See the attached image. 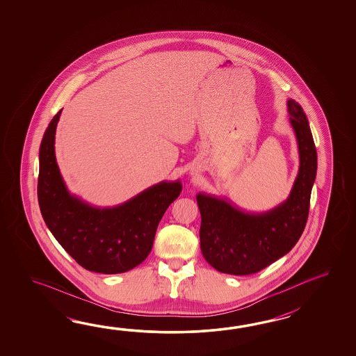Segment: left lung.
I'll list each match as a JSON object with an SVG mask.
<instances>
[{
    "label": "left lung",
    "instance_id": "left-lung-1",
    "mask_svg": "<svg viewBox=\"0 0 356 356\" xmlns=\"http://www.w3.org/2000/svg\"><path fill=\"white\" fill-rule=\"evenodd\" d=\"M286 106L298 143L299 170L285 201L268 211L248 212L222 197L197 193L201 252L219 273H258L284 257L302 236L317 175V150L300 104L289 99Z\"/></svg>",
    "mask_w": 356,
    "mask_h": 356
}]
</instances>
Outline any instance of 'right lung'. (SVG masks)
Segmentation results:
<instances>
[{
  "mask_svg": "<svg viewBox=\"0 0 356 356\" xmlns=\"http://www.w3.org/2000/svg\"><path fill=\"white\" fill-rule=\"evenodd\" d=\"M60 109L39 147L38 202L57 242L91 273H127L152 252L156 229L181 191V181H163L113 207H98L68 191L56 160Z\"/></svg>",
  "mask_w": 356,
  "mask_h": 356,
  "instance_id": "obj_1",
  "label": "right lung"
}]
</instances>
